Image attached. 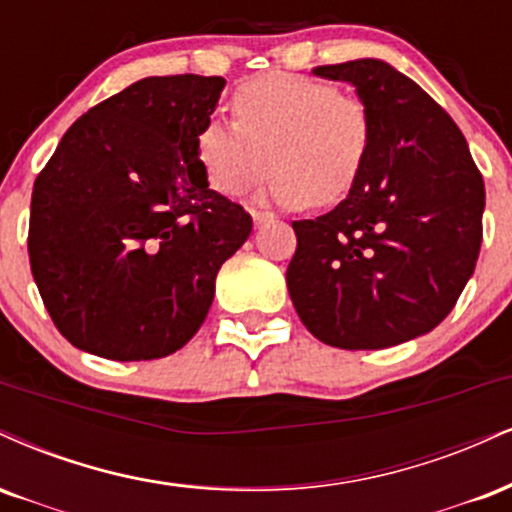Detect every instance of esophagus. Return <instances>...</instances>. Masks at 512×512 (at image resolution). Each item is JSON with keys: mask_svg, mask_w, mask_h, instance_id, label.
I'll return each instance as SVG.
<instances>
[{"mask_svg": "<svg viewBox=\"0 0 512 512\" xmlns=\"http://www.w3.org/2000/svg\"><path fill=\"white\" fill-rule=\"evenodd\" d=\"M251 218H254V225H263V222H270L273 220V213H268V210H251Z\"/></svg>", "mask_w": 512, "mask_h": 512, "instance_id": "obj_1", "label": "esophagus"}]
</instances>
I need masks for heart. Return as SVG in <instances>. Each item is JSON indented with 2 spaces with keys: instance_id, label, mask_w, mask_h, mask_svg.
I'll use <instances>...</instances> for the list:
<instances>
[{
  "instance_id": "1",
  "label": "heart",
  "mask_w": 512,
  "mask_h": 512,
  "mask_svg": "<svg viewBox=\"0 0 512 512\" xmlns=\"http://www.w3.org/2000/svg\"><path fill=\"white\" fill-rule=\"evenodd\" d=\"M232 112L234 122L213 117L196 136L198 162L222 196H242L273 167V201L335 206L359 184L374 150L369 105L311 76L249 78L234 88Z\"/></svg>"
}]
</instances>
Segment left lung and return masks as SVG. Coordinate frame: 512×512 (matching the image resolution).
<instances>
[{
	"label": "left lung",
	"instance_id": "8db88e82",
	"mask_svg": "<svg viewBox=\"0 0 512 512\" xmlns=\"http://www.w3.org/2000/svg\"><path fill=\"white\" fill-rule=\"evenodd\" d=\"M314 74L357 88L376 138L352 194L292 222L287 290L321 342L383 350L453 311L482 246L484 179L450 114L390 64L354 59Z\"/></svg>",
	"mask_w": 512,
	"mask_h": 512
}]
</instances>
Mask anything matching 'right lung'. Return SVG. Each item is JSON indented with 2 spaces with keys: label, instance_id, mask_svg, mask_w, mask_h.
<instances>
[{
  "label": "right lung",
  "instance_id": "add662e5",
  "mask_svg": "<svg viewBox=\"0 0 512 512\" xmlns=\"http://www.w3.org/2000/svg\"><path fill=\"white\" fill-rule=\"evenodd\" d=\"M220 76H148L78 117L30 198L28 256L54 326L78 350L143 362L182 350L251 215L208 189L196 136Z\"/></svg>",
  "mask_w": 512,
  "mask_h": 512
}]
</instances>
